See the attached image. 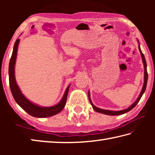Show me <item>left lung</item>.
I'll use <instances>...</instances> for the list:
<instances>
[{
    "label": "left lung",
    "mask_w": 155,
    "mask_h": 155,
    "mask_svg": "<svg viewBox=\"0 0 155 155\" xmlns=\"http://www.w3.org/2000/svg\"><path fill=\"white\" fill-rule=\"evenodd\" d=\"M137 41L138 42V48H139V51L140 52V54H141V59H142V62L143 64V68H144V77H143V87L142 89H141V91L140 94V95H139L138 98H137V100L133 103L132 104L130 107H128V108L125 109H123V110H120V111H111V110H107V109H102L101 108H98V107H96L94 104L92 103V102H91V100L90 98V91H88V97H89V101H90V103L91 104V106H92V108L95 110L96 112L98 113H101V114H105V115H122V114H124L125 113H127L129 111H130L131 109H133L134 107L137 105V104L138 103V102L140 101V100L141 99V96L143 94V93L145 92L146 91V85H147V81H148V73H147V65H146V59L145 57H144L143 54L142 53V52H141V50L140 48V41H139L138 39H137Z\"/></svg>",
    "instance_id": "1"
}]
</instances>
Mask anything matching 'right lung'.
I'll use <instances>...</instances> for the list:
<instances>
[{
  "mask_svg": "<svg viewBox=\"0 0 155 155\" xmlns=\"http://www.w3.org/2000/svg\"><path fill=\"white\" fill-rule=\"evenodd\" d=\"M20 39H17L14 44V49L11 59H10L9 64V86L10 90H11L12 94L14 97V100L16 102L17 104L21 108L25 110L26 112H27L30 115H32L35 117H48L52 116L59 112H61L63 109L64 108L66 103L68 91L70 85L68 86L66 90L65 91V93L63 96L62 98L58 103L54 104L51 107H42L40 106L35 103H33L30 101L26 96L22 93L19 86L18 85L15 80V65L16 61L17 52L18 45H19Z\"/></svg>",
  "mask_w": 155,
  "mask_h": 155,
  "instance_id": "add662e5",
  "label": "right lung"
}]
</instances>
